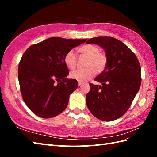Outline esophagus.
<instances>
[{"mask_svg": "<svg viewBox=\"0 0 157 157\" xmlns=\"http://www.w3.org/2000/svg\"><path fill=\"white\" fill-rule=\"evenodd\" d=\"M83 84H84V83H82V82H78V85H79V86H81Z\"/></svg>", "mask_w": 157, "mask_h": 157, "instance_id": "obj_1", "label": "esophagus"}]
</instances>
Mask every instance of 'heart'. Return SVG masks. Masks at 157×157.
Wrapping results in <instances>:
<instances>
[{
  "label": "heart",
  "instance_id": "obj_1",
  "mask_svg": "<svg viewBox=\"0 0 157 157\" xmlns=\"http://www.w3.org/2000/svg\"><path fill=\"white\" fill-rule=\"evenodd\" d=\"M82 54L89 56L87 63L88 67L78 69L73 71L70 75L71 78L80 82H86L92 78L96 73L102 71L106 64V56L103 53L99 52V48L94 45L86 44L79 48ZM65 65L69 69L75 68L77 62V56L74 51L71 50L66 53L64 57Z\"/></svg>",
  "mask_w": 157,
  "mask_h": 157
}]
</instances>
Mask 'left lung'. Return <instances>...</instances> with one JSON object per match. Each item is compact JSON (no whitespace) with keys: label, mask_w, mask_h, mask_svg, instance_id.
I'll use <instances>...</instances> for the list:
<instances>
[{"label":"left lung","mask_w":157,"mask_h":157,"mask_svg":"<svg viewBox=\"0 0 157 157\" xmlns=\"http://www.w3.org/2000/svg\"><path fill=\"white\" fill-rule=\"evenodd\" d=\"M105 50L106 67L94 78L101 85L90 84L86 105L92 114L102 121H111L128 111L141 84V67L135 54L117 39L100 36L89 39Z\"/></svg>","instance_id":"obj_1"}]
</instances>
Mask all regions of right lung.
I'll list each match as a JSON object with an SVG mask.
<instances>
[{"mask_svg": "<svg viewBox=\"0 0 157 157\" xmlns=\"http://www.w3.org/2000/svg\"><path fill=\"white\" fill-rule=\"evenodd\" d=\"M86 39L52 37L26 50L18 67L23 99L35 115L52 118L65 111L69 96L78 87L75 79H67L64 57Z\"/></svg>", "mask_w": 157, "mask_h": 157, "instance_id": "add662e5", "label": "right lung"}]
</instances>
